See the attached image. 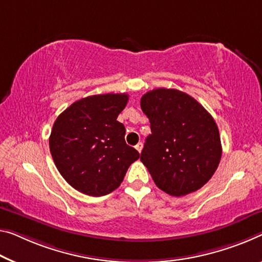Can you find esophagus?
<instances>
[{"mask_svg": "<svg viewBox=\"0 0 262 262\" xmlns=\"http://www.w3.org/2000/svg\"><path fill=\"white\" fill-rule=\"evenodd\" d=\"M136 150L138 151L139 154H140V152H142V150H143V144H142V143L137 144V145H136Z\"/></svg>", "mask_w": 262, "mask_h": 262, "instance_id": "esophagus-1", "label": "esophagus"}]
</instances>
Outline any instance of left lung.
<instances>
[{"label":"left lung","mask_w":262,"mask_h":262,"mask_svg":"<svg viewBox=\"0 0 262 262\" xmlns=\"http://www.w3.org/2000/svg\"><path fill=\"white\" fill-rule=\"evenodd\" d=\"M140 106L152 132L140 160L155 184L176 196L203 187L218 168L223 151L212 116L190 95L165 88L146 92Z\"/></svg>","instance_id":"obj_1"}]
</instances>
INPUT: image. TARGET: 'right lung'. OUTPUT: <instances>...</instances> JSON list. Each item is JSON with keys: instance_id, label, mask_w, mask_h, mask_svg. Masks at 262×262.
I'll return each instance as SVG.
<instances>
[{"instance_id": "add662e5", "label": "right lung", "mask_w": 262, "mask_h": 262, "mask_svg": "<svg viewBox=\"0 0 262 262\" xmlns=\"http://www.w3.org/2000/svg\"><path fill=\"white\" fill-rule=\"evenodd\" d=\"M127 100V94L89 96L55 120L49 138L52 159L75 190L92 196L108 194L139 158L125 143V127L117 120Z\"/></svg>"}]
</instances>
